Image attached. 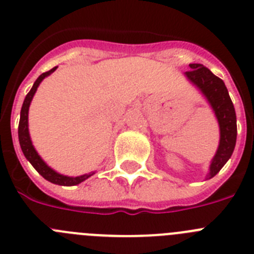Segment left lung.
Here are the masks:
<instances>
[{
	"instance_id": "1",
	"label": "left lung",
	"mask_w": 254,
	"mask_h": 254,
	"mask_svg": "<svg viewBox=\"0 0 254 254\" xmlns=\"http://www.w3.org/2000/svg\"><path fill=\"white\" fill-rule=\"evenodd\" d=\"M190 71L185 72V76L205 98L219 125V146L214 158L210 161L208 173L206 176V179H211L221 170L234 151L237 142V116L223 80L215 76L203 64H190Z\"/></svg>"
}]
</instances>
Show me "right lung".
I'll use <instances>...</instances> for the list:
<instances>
[{"label":"right lung","instance_id":"add662e5","mask_svg":"<svg viewBox=\"0 0 254 254\" xmlns=\"http://www.w3.org/2000/svg\"><path fill=\"white\" fill-rule=\"evenodd\" d=\"M57 67H53L52 69H49L48 72H44L39 76V77L35 80L34 85L30 89V91L28 93V95L25 96L24 103H22L21 112H20V122H19V142L20 147H21V151L24 154V156L26 158V160L34 167V169L39 173L40 176L43 177L44 179H47L48 182L53 183V185L58 186H77L80 185L81 182L86 181L87 178H90L91 176L95 174V172H90L87 174H82V176L77 177H68L64 176L61 173L56 172L55 169H52L48 164L40 158V155L38 154V151L35 150L34 145L31 142L30 133H29V107H30V103L34 98L35 93H37L38 87H39L40 82L43 81L47 76H49L51 73H53L56 71Z\"/></svg>","mask_w":254,"mask_h":254}]
</instances>
